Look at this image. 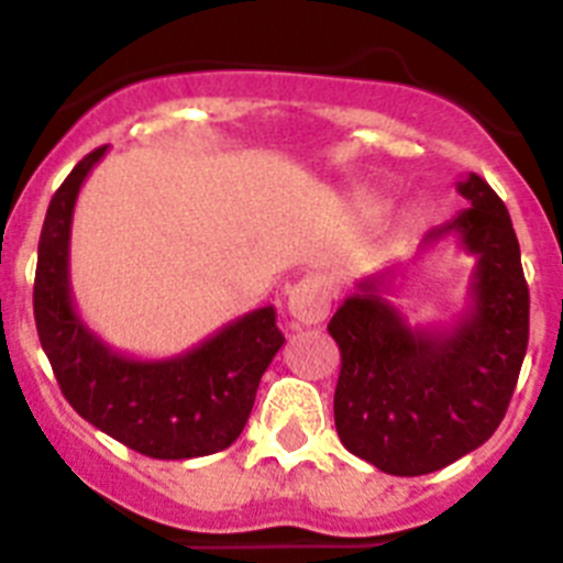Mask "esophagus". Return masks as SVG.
<instances>
[{
    "label": "esophagus",
    "instance_id": "esophagus-1",
    "mask_svg": "<svg viewBox=\"0 0 563 563\" xmlns=\"http://www.w3.org/2000/svg\"><path fill=\"white\" fill-rule=\"evenodd\" d=\"M287 316H290L292 330L321 324L330 316V290H327L324 278L307 276L292 285L290 296H287Z\"/></svg>",
    "mask_w": 563,
    "mask_h": 563
}]
</instances>
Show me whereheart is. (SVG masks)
I'll use <instances>...</instances> for the list:
<instances>
[{"label":"heart","instance_id":"obj_1","mask_svg":"<svg viewBox=\"0 0 563 563\" xmlns=\"http://www.w3.org/2000/svg\"><path fill=\"white\" fill-rule=\"evenodd\" d=\"M357 208H361L363 217H377L386 208V200H380V197H366V200L357 202Z\"/></svg>","mask_w":563,"mask_h":563}]
</instances>
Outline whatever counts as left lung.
I'll return each instance as SVG.
<instances>
[{
    "mask_svg": "<svg viewBox=\"0 0 563 563\" xmlns=\"http://www.w3.org/2000/svg\"><path fill=\"white\" fill-rule=\"evenodd\" d=\"M456 191L471 206L431 228L420 251L454 236L476 258L462 312L411 327L386 298L400 276L391 265L361 278L327 327L341 350L338 437L391 476L431 474L490 440L527 352L530 292L510 213L479 174Z\"/></svg>",
    "mask_w": 563,
    "mask_h": 563,
    "instance_id": "left-lung-1",
    "label": "left lung"
}]
</instances>
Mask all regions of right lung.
<instances>
[{
  "label": "right lung",
  "mask_w": 563,
  "mask_h": 563,
  "mask_svg": "<svg viewBox=\"0 0 563 563\" xmlns=\"http://www.w3.org/2000/svg\"><path fill=\"white\" fill-rule=\"evenodd\" d=\"M107 146L89 152L53 200L38 239L33 312L44 355L69 406L103 434L152 460L225 451L245 429L258 380L282 350L276 310L258 307L191 350L132 357L84 324L69 287V233L78 191Z\"/></svg>",
  "instance_id": "right-lung-1"
}]
</instances>
